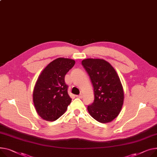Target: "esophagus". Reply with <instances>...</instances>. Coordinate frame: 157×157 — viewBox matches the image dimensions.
<instances>
[{
  "mask_svg": "<svg viewBox=\"0 0 157 157\" xmlns=\"http://www.w3.org/2000/svg\"><path fill=\"white\" fill-rule=\"evenodd\" d=\"M76 97L79 98H82V94H80L79 95H76Z\"/></svg>",
  "mask_w": 157,
  "mask_h": 157,
  "instance_id": "esophagus-1",
  "label": "esophagus"
}]
</instances>
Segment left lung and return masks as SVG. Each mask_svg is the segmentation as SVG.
Returning <instances> with one entry per match:
<instances>
[{
	"instance_id": "8db88e82",
	"label": "left lung",
	"mask_w": 157,
	"mask_h": 157,
	"mask_svg": "<svg viewBox=\"0 0 157 157\" xmlns=\"http://www.w3.org/2000/svg\"><path fill=\"white\" fill-rule=\"evenodd\" d=\"M82 65L91 79L94 99L88 106L90 116L101 123H107L119 114L124 102V90L116 71L107 61L100 59H86Z\"/></svg>"
}]
</instances>
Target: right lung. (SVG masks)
I'll list each match as a JSON object with an SVG mask.
<instances>
[{"label": "right lung", "mask_w": 157, "mask_h": 157, "mask_svg": "<svg viewBox=\"0 0 157 157\" xmlns=\"http://www.w3.org/2000/svg\"><path fill=\"white\" fill-rule=\"evenodd\" d=\"M75 64V60L60 57L41 72L34 86L33 100L37 113L43 119L54 121L66 111L72 99L64 78Z\"/></svg>", "instance_id": "obj_1"}]
</instances>
